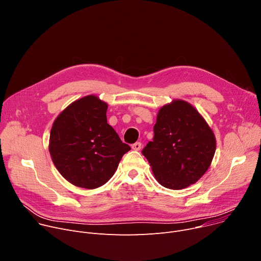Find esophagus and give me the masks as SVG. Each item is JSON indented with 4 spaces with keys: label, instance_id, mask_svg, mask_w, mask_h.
Masks as SVG:
<instances>
[{
    "label": "esophagus",
    "instance_id": "esophagus-1",
    "mask_svg": "<svg viewBox=\"0 0 261 261\" xmlns=\"http://www.w3.org/2000/svg\"><path fill=\"white\" fill-rule=\"evenodd\" d=\"M131 148H132V150H134V151H139V150L141 149V144H140V143H135V144H133V145L131 146Z\"/></svg>",
    "mask_w": 261,
    "mask_h": 261
}]
</instances>
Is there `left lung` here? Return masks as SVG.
<instances>
[{
	"mask_svg": "<svg viewBox=\"0 0 261 261\" xmlns=\"http://www.w3.org/2000/svg\"><path fill=\"white\" fill-rule=\"evenodd\" d=\"M216 148L215 133L200 112L186 101L174 100L159 109L153 141L143 154L159 184L183 189L206 173Z\"/></svg>",
	"mask_w": 261,
	"mask_h": 261,
	"instance_id": "left-lung-1",
	"label": "left lung"
}]
</instances>
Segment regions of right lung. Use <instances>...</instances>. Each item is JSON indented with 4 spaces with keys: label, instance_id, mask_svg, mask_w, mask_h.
<instances>
[{
    "label": "right lung",
    "instance_id": "right-lung-1",
    "mask_svg": "<svg viewBox=\"0 0 261 261\" xmlns=\"http://www.w3.org/2000/svg\"><path fill=\"white\" fill-rule=\"evenodd\" d=\"M107 103L89 94L70 103L53 123L50 155L61 176L75 186L104 185L130 150L107 124Z\"/></svg>",
    "mask_w": 261,
    "mask_h": 261
}]
</instances>
